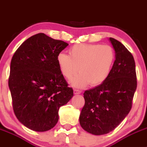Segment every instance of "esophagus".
Here are the masks:
<instances>
[{
  "label": "esophagus",
  "mask_w": 147,
  "mask_h": 147,
  "mask_svg": "<svg viewBox=\"0 0 147 147\" xmlns=\"http://www.w3.org/2000/svg\"><path fill=\"white\" fill-rule=\"evenodd\" d=\"M81 92H82V91L80 90H78V89L74 90V94H75V95H78V94H80Z\"/></svg>",
  "instance_id": "obj_1"
}]
</instances>
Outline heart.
Masks as SVG:
<instances>
[{
	"label": "heart",
	"instance_id": "heart-1",
	"mask_svg": "<svg viewBox=\"0 0 147 147\" xmlns=\"http://www.w3.org/2000/svg\"><path fill=\"white\" fill-rule=\"evenodd\" d=\"M69 55L60 52L57 61L61 74L65 79H72L75 88L92 87L103 83L111 73L116 61V52L109 45L80 44L69 50Z\"/></svg>",
	"mask_w": 147,
	"mask_h": 147
}]
</instances>
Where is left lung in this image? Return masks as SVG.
Masks as SVG:
<instances>
[{
    "label": "left lung",
    "instance_id": "obj_1",
    "mask_svg": "<svg viewBox=\"0 0 147 147\" xmlns=\"http://www.w3.org/2000/svg\"><path fill=\"white\" fill-rule=\"evenodd\" d=\"M116 52L111 73L102 84L85 90V105L80 115V124L94 135L112 131L131 109L137 87L133 55L120 42L110 38Z\"/></svg>",
    "mask_w": 147,
    "mask_h": 147
}]
</instances>
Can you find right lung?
I'll use <instances>...</instances> for the list:
<instances>
[{
	"label": "right lung",
	"mask_w": 147,
	"mask_h": 147,
	"mask_svg": "<svg viewBox=\"0 0 147 147\" xmlns=\"http://www.w3.org/2000/svg\"><path fill=\"white\" fill-rule=\"evenodd\" d=\"M67 46L39 33L23 42L13 56L8 78L13 108L18 120L31 130L52 129L59 108L73 96L57 61Z\"/></svg>",
	"instance_id": "add662e5"
}]
</instances>
